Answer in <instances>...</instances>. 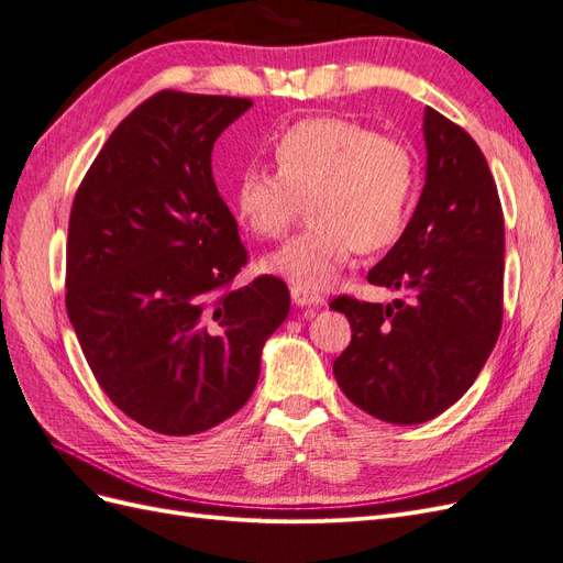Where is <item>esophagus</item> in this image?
<instances>
[{
  "instance_id": "1",
  "label": "esophagus",
  "mask_w": 563,
  "mask_h": 563,
  "mask_svg": "<svg viewBox=\"0 0 563 563\" xmlns=\"http://www.w3.org/2000/svg\"><path fill=\"white\" fill-rule=\"evenodd\" d=\"M291 298L300 308H310V305H323V296L312 294V291H305V288L291 286Z\"/></svg>"
}]
</instances>
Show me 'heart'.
<instances>
[{
	"instance_id": "1",
	"label": "heart",
	"mask_w": 563,
	"mask_h": 563,
	"mask_svg": "<svg viewBox=\"0 0 563 563\" xmlns=\"http://www.w3.org/2000/svg\"><path fill=\"white\" fill-rule=\"evenodd\" d=\"M277 172L251 164L236 178L234 211L261 240H279L308 201L312 228L263 258L267 275L323 291L354 251L395 244L411 220L418 159L395 135L343 117H312L284 129Z\"/></svg>"
}]
</instances>
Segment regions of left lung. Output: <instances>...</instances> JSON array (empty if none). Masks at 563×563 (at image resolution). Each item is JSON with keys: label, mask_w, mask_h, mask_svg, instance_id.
I'll use <instances>...</instances> for the list:
<instances>
[{"label": "left lung", "mask_w": 563, "mask_h": 563, "mask_svg": "<svg viewBox=\"0 0 563 563\" xmlns=\"http://www.w3.org/2000/svg\"><path fill=\"white\" fill-rule=\"evenodd\" d=\"M428 176L399 242L368 282L401 294L380 305L338 296L352 327L333 362L345 397L391 424L444 413L484 368L503 327L505 218L472 135L424 108Z\"/></svg>", "instance_id": "left-lung-1"}]
</instances>
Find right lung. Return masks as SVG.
Returning <instances> with one entry per match:
<instances>
[{"mask_svg":"<svg viewBox=\"0 0 563 563\" xmlns=\"http://www.w3.org/2000/svg\"><path fill=\"white\" fill-rule=\"evenodd\" d=\"M251 98L159 91L119 124L79 183L67 225L65 308L110 401L187 437L253 395L261 350L291 308L249 263L211 152Z\"/></svg>","mask_w":563,"mask_h":563,"instance_id":"1","label":"right lung"}]
</instances>
